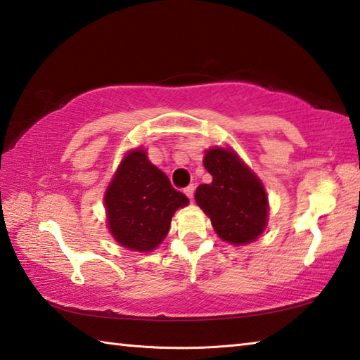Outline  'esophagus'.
Wrapping results in <instances>:
<instances>
[{"label": "esophagus", "mask_w": 360, "mask_h": 360, "mask_svg": "<svg viewBox=\"0 0 360 360\" xmlns=\"http://www.w3.org/2000/svg\"><path fill=\"white\" fill-rule=\"evenodd\" d=\"M184 193L187 195L188 198L192 200V198H193V193H195V187H193V186H187V187L184 188Z\"/></svg>", "instance_id": "34e87169"}]
</instances>
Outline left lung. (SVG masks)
Returning a JSON list of instances; mask_svg holds the SVG:
<instances>
[{
    "instance_id": "8db88e82",
    "label": "left lung",
    "mask_w": 360,
    "mask_h": 360,
    "mask_svg": "<svg viewBox=\"0 0 360 360\" xmlns=\"http://www.w3.org/2000/svg\"><path fill=\"white\" fill-rule=\"evenodd\" d=\"M202 163L212 182L197 187V205L221 240L234 245L252 243L267 225L269 206L263 182L233 149H209Z\"/></svg>"
}]
</instances>
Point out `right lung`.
Masks as SVG:
<instances>
[{"label": "right lung", "instance_id": "obj_1", "mask_svg": "<svg viewBox=\"0 0 360 360\" xmlns=\"http://www.w3.org/2000/svg\"><path fill=\"white\" fill-rule=\"evenodd\" d=\"M103 202L116 243L130 250L151 252L165 239L176 209L187 206L188 198L173 188L167 174L139 148L120 163Z\"/></svg>", "mask_w": 360, "mask_h": 360}]
</instances>
